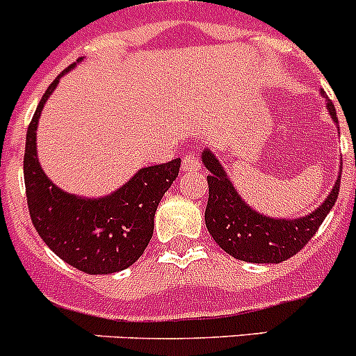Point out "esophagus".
I'll use <instances>...</instances> for the list:
<instances>
[{"instance_id":"esophagus-1","label":"esophagus","mask_w":356,"mask_h":356,"mask_svg":"<svg viewBox=\"0 0 356 356\" xmlns=\"http://www.w3.org/2000/svg\"><path fill=\"white\" fill-rule=\"evenodd\" d=\"M200 167H201V160L196 155H193V153L186 155L184 160H182V170L184 172H196L200 170Z\"/></svg>"}]
</instances>
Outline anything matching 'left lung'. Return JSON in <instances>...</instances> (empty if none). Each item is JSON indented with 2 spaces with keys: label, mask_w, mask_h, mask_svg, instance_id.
I'll return each instance as SVG.
<instances>
[{
  "label": "left lung",
  "mask_w": 356,
  "mask_h": 356,
  "mask_svg": "<svg viewBox=\"0 0 356 356\" xmlns=\"http://www.w3.org/2000/svg\"><path fill=\"white\" fill-rule=\"evenodd\" d=\"M327 110L337 124L331 99H327ZM201 160L210 170V175H207L208 203L204 210L208 232L225 253L243 261L279 264L296 254L314 238L339 195L341 174L337 175L331 195L307 217L294 220L265 217L241 200L224 167L210 149L201 153Z\"/></svg>",
  "instance_id": "1"
}]
</instances>
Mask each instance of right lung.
Segmentation results:
<instances>
[{
	"label": "right lung",
	"instance_id": "obj_1",
	"mask_svg": "<svg viewBox=\"0 0 356 356\" xmlns=\"http://www.w3.org/2000/svg\"><path fill=\"white\" fill-rule=\"evenodd\" d=\"M72 67L49 84L29 124L24 155L29 213L42 241L68 265L86 274H113L145 253L158 203L179 175L181 158L141 168L105 198H79L56 188L39 165L35 131L46 99Z\"/></svg>",
	"mask_w": 356,
	"mask_h": 356
}]
</instances>
